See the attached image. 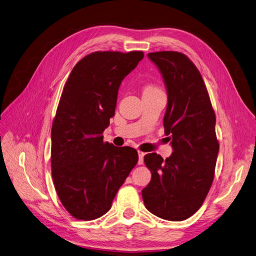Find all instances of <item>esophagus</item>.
<instances>
[{"mask_svg": "<svg viewBox=\"0 0 256 256\" xmlns=\"http://www.w3.org/2000/svg\"><path fill=\"white\" fill-rule=\"evenodd\" d=\"M138 156H139L138 164H144V153L142 152V151H138Z\"/></svg>", "mask_w": 256, "mask_h": 256, "instance_id": "obj_1", "label": "esophagus"}]
</instances>
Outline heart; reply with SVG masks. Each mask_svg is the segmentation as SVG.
<instances>
[{
    "label": "heart",
    "instance_id": "obj_1",
    "mask_svg": "<svg viewBox=\"0 0 256 256\" xmlns=\"http://www.w3.org/2000/svg\"><path fill=\"white\" fill-rule=\"evenodd\" d=\"M160 92V89L155 86H146L144 89V92Z\"/></svg>",
    "mask_w": 256,
    "mask_h": 256
}]
</instances>
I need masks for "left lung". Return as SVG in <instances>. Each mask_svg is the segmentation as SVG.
<instances>
[{"label":"left lung","instance_id":"1","mask_svg":"<svg viewBox=\"0 0 256 256\" xmlns=\"http://www.w3.org/2000/svg\"><path fill=\"white\" fill-rule=\"evenodd\" d=\"M148 57L167 87L164 126L173 153L164 160L156 153L144 156L152 178L142 189V199L153 215L182 221L201 208L215 176L216 116L201 73L185 54L162 51Z\"/></svg>","mask_w":256,"mask_h":256}]
</instances>
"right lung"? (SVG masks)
<instances>
[{"label":"right lung","mask_w":256,"mask_h":256,"mask_svg":"<svg viewBox=\"0 0 256 256\" xmlns=\"http://www.w3.org/2000/svg\"><path fill=\"white\" fill-rule=\"evenodd\" d=\"M142 58V51L90 53L64 86L52 124V178L76 219L94 220L108 212L138 162L134 148L104 142L102 134L114 114L121 82Z\"/></svg>","instance_id":"1"}]
</instances>
